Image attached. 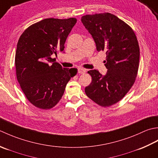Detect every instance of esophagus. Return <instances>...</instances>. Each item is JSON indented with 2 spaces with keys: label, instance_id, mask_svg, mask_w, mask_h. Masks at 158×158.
Masks as SVG:
<instances>
[{
  "label": "esophagus",
  "instance_id": "1",
  "mask_svg": "<svg viewBox=\"0 0 158 158\" xmlns=\"http://www.w3.org/2000/svg\"><path fill=\"white\" fill-rule=\"evenodd\" d=\"M78 72L79 73H81V74H84V73H86V70L83 68H81V67H79L78 68Z\"/></svg>",
  "mask_w": 158,
  "mask_h": 158
}]
</instances>
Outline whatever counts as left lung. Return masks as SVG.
I'll return each instance as SVG.
<instances>
[{"label":"left lung","instance_id":"8db88e82","mask_svg":"<svg viewBox=\"0 0 158 158\" xmlns=\"http://www.w3.org/2000/svg\"><path fill=\"white\" fill-rule=\"evenodd\" d=\"M81 21L98 52L106 51L108 69L104 76L97 69L89 71L92 82L86 86V95L99 106H110L120 101L135 82L140 58L137 38L130 26L110 13L84 15Z\"/></svg>","mask_w":158,"mask_h":158}]
</instances>
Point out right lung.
<instances>
[{
	"label": "right lung",
	"instance_id": "right-lung-1",
	"mask_svg": "<svg viewBox=\"0 0 158 158\" xmlns=\"http://www.w3.org/2000/svg\"><path fill=\"white\" fill-rule=\"evenodd\" d=\"M76 18H46L30 26L17 44L16 76L22 91L32 104L41 109L53 108L65 91L77 69L64 68L52 59L63 52Z\"/></svg>",
	"mask_w": 158,
	"mask_h": 158
}]
</instances>
